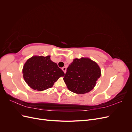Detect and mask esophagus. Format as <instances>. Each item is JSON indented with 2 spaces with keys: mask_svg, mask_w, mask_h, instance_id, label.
Here are the masks:
<instances>
[{
  "mask_svg": "<svg viewBox=\"0 0 132 132\" xmlns=\"http://www.w3.org/2000/svg\"><path fill=\"white\" fill-rule=\"evenodd\" d=\"M62 70H63V71H64V73H66L67 68H66L65 67H63V68H62Z\"/></svg>",
  "mask_w": 132,
  "mask_h": 132,
  "instance_id": "1",
  "label": "esophagus"
}]
</instances>
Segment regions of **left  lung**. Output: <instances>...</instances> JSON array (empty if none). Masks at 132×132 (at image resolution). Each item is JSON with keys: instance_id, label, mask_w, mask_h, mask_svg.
<instances>
[{"instance_id": "obj_1", "label": "left lung", "mask_w": 132, "mask_h": 132, "mask_svg": "<svg viewBox=\"0 0 132 132\" xmlns=\"http://www.w3.org/2000/svg\"><path fill=\"white\" fill-rule=\"evenodd\" d=\"M101 74L100 68L91 59L75 58L67 68L63 80L70 91L84 94L94 88Z\"/></svg>"}]
</instances>
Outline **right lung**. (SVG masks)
<instances>
[{"mask_svg":"<svg viewBox=\"0 0 132 132\" xmlns=\"http://www.w3.org/2000/svg\"><path fill=\"white\" fill-rule=\"evenodd\" d=\"M50 57L34 55L23 65V77L31 89L41 91L51 88L60 77L64 76L63 71Z\"/></svg>","mask_w":132,"mask_h":132,"instance_id":"obj_1","label":"right lung"}]
</instances>
